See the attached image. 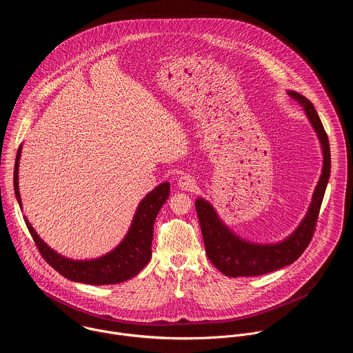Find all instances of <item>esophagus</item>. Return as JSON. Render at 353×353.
Here are the masks:
<instances>
[{"label":"esophagus","mask_w":353,"mask_h":353,"mask_svg":"<svg viewBox=\"0 0 353 353\" xmlns=\"http://www.w3.org/2000/svg\"><path fill=\"white\" fill-rule=\"evenodd\" d=\"M178 186L182 189V190H194L196 189V179L189 175V174H183L179 179H178Z\"/></svg>","instance_id":"1"}]
</instances>
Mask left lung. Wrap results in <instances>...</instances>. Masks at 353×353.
Instances as JSON below:
<instances>
[{
    "mask_svg": "<svg viewBox=\"0 0 353 353\" xmlns=\"http://www.w3.org/2000/svg\"><path fill=\"white\" fill-rule=\"evenodd\" d=\"M288 95L302 105L307 118L316 132L323 153L322 174L302 223L287 239L279 243L261 245L239 238L219 219L216 210L209 202L203 199H199L196 201L205 252L209 261L225 276H261L291 265L302 255L312 239L319 209L330 176V145L327 134L312 103L295 91H288Z\"/></svg>",
    "mask_w": 353,
    "mask_h": 353,
    "instance_id": "left-lung-1",
    "label": "left lung"
}]
</instances>
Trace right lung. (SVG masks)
<instances>
[{"label": "right lung", "mask_w": 353, "mask_h": 353, "mask_svg": "<svg viewBox=\"0 0 353 353\" xmlns=\"http://www.w3.org/2000/svg\"><path fill=\"white\" fill-rule=\"evenodd\" d=\"M21 154V145L17 150L13 186L19 205L21 206V199L19 192V161ZM170 196V183L164 182L148 193L144 200L139 203L132 225L123 238L112 252L88 261H74L50 249L35 232L27 217L24 221L27 228L45 261L54 268L61 276L70 281L84 283L91 285L118 284L126 281L141 272V269L150 262L152 255V239H153V224L154 219Z\"/></svg>", "instance_id": "add662e5"}]
</instances>
